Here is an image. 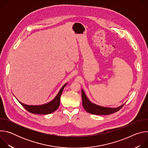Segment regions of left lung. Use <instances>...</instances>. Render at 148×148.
<instances>
[{
	"mask_svg": "<svg viewBox=\"0 0 148 148\" xmlns=\"http://www.w3.org/2000/svg\"><path fill=\"white\" fill-rule=\"evenodd\" d=\"M81 95L82 99V106L84 108L87 112L95 115H110L115 113L121 109L125 103H123L121 106L117 108L103 107L91 102L88 99L82 89L81 90Z\"/></svg>",
	"mask_w": 148,
	"mask_h": 148,
	"instance_id": "obj_1",
	"label": "left lung"
}]
</instances>
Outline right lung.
<instances>
[{
    "mask_svg": "<svg viewBox=\"0 0 148 148\" xmlns=\"http://www.w3.org/2000/svg\"><path fill=\"white\" fill-rule=\"evenodd\" d=\"M67 84V83L65 84L64 85L61 87V88L59 91L57 95L51 101L43 105H28L21 102L18 99L17 100L20 102V103L23 107V108L30 113L35 114H44V115L50 114L54 112L55 111H56L58 109V107L60 106V97L61 95L63 89H64V88L66 87Z\"/></svg>",
    "mask_w": 148,
    "mask_h": 148,
    "instance_id": "obj_1",
    "label": "right lung"
}]
</instances>
